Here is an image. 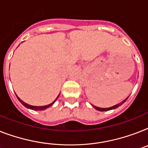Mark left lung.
I'll list each match as a JSON object with an SVG mask.
<instances>
[{
  "mask_svg": "<svg viewBox=\"0 0 148 148\" xmlns=\"http://www.w3.org/2000/svg\"><path fill=\"white\" fill-rule=\"evenodd\" d=\"M128 97H126V98L124 100V101H123L121 103H118V104H116L114 105V106H113V107H108V108H101V107H95V106H94V105H92V107L95 108V109H96L97 110H99V111H107V110H114L116 109V108H117V107H119V106H121L122 104H123V103H125V101H126L127 99H128Z\"/></svg>",
  "mask_w": 148,
  "mask_h": 148,
  "instance_id": "left-lung-1",
  "label": "left lung"
}]
</instances>
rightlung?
<instances>
[{"label":"right lung","mask_w":148,"mask_h":148,"mask_svg":"<svg viewBox=\"0 0 148 148\" xmlns=\"http://www.w3.org/2000/svg\"><path fill=\"white\" fill-rule=\"evenodd\" d=\"M59 96H60V95H58V96H57V98L55 99L54 101H53V102H52V103H50V104H48V105H45V106H32V105L28 104V103H25L24 101H22L21 99L19 98V97H18V96H17V95H16L17 98H18V100H19V102H20V103H21L22 104H23V106H24V107H26V108H29V109L33 110H46V109H47V108H48V107H51V106H52V105H53V103H55V101H57V99L58 98V97H59Z\"/></svg>","instance_id":"1"}]
</instances>
